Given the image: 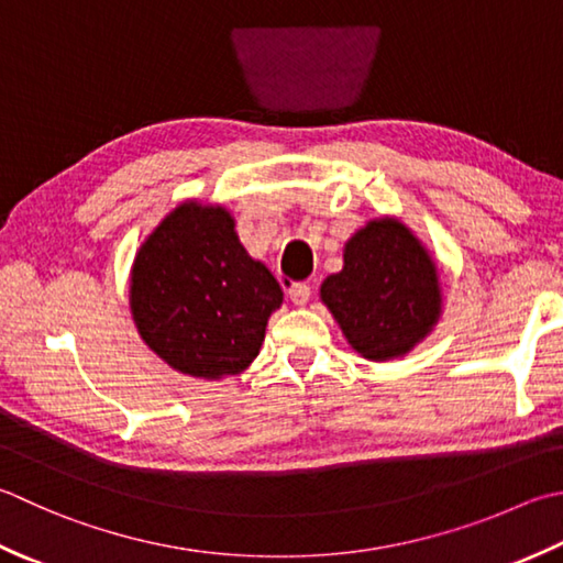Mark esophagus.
Masks as SVG:
<instances>
[{
  "label": "esophagus",
  "instance_id": "obj_1",
  "mask_svg": "<svg viewBox=\"0 0 563 563\" xmlns=\"http://www.w3.org/2000/svg\"><path fill=\"white\" fill-rule=\"evenodd\" d=\"M310 295H312V288L307 283H290L288 285V297L292 300V305H297V307L310 302Z\"/></svg>",
  "mask_w": 563,
  "mask_h": 563
}]
</instances>
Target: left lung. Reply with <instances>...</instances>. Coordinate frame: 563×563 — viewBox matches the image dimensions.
Instances as JSON below:
<instances>
[{
    "label": "left lung",
    "mask_w": 563,
    "mask_h": 563,
    "mask_svg": "<svg viewBox=\"0 0 563 563\" xmlns=\"http://www.w3.org/2000/svg\"><path fill=\"white\" fill-rule=\"evenodd\" d=\"M319 297L351 349L368 361L410 354L442 314L437 266L410 229L393 217L373 219L344 246V268Z\"/></svg>",
    "instance_id": "obj_1"
}]
</instances>
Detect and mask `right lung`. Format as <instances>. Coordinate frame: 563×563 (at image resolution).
I'll use <instances>...</instances> for the list:
<instances>
[{
    "instance_id": "obj_1",
    "label": "right lung",
    "mask_w": 563,
    "mask_h": 563,
    "mask_svg": "<svg viewBox=\"0 0 563 563\" xmlns=\"http://www.w3.org/2000/svg\"><path fill=\"white\" fill-rule=\"evenodd\" d=\"M141 339L170 368L219 380L258 356L283 290L219 205L187 200L143 241L129 285Z\"/></svg>"
}]
</instances>
